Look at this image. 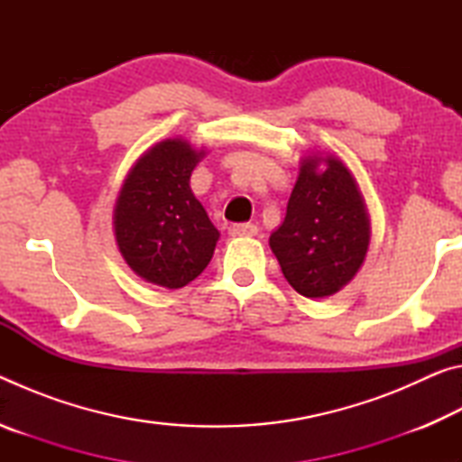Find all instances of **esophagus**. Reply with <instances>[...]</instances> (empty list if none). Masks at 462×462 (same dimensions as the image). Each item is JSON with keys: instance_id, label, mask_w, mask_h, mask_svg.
Listing matches in <instances>:
<instances>
[{"instance_id": "obj_1", "label": "esophagus", "mask_w": 462, "mask_h": 462, "mask_svg": "<svg viewBox=\"0 0 462 462\" xmlns=\"http://www.w3.org/2000/svg\"><path fill=\"white\" fill-rule=\"evenodd\" d=\"M228 232L230 236H256L259 228L254 224H232Z\"/></svg>"}]
</instances>
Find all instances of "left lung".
<instances>
[{"label": "left lung", "instance_id": "8db88e82", "mask_svg": "<svg viewBox=\"0 0 462 462\" xmlns=\"http://www.w3.org/2000/svg\"><path fill=\"white\" fill-rule=\"evenodd\" d=\"M371 222L353 173L336 156L301 159L283 224L269 245L297 293L328 297L350 283L365 263Z\"/></svg>", "mask_w": 462, "mask_h": 462}]
</instances>
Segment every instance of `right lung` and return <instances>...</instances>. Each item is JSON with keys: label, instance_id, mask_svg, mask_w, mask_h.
<instances>
[{"label": "right lung", "instance_id": "add662e5", "mask_svg": "<svg viewBox=\"0 0 462 462\" xmlns=\"http://www.w3.org/2000/svg\"><path fill=\"white\" fill-rule=\"evenodd\" d=\"M203 156V148L167 138L124 179L114 208L116 242L128 267L148 283L185 287L212 261L220 232L189 185Z\"/></svg>", "mask_w": 462, "mask_h": 462}]
</instances>
